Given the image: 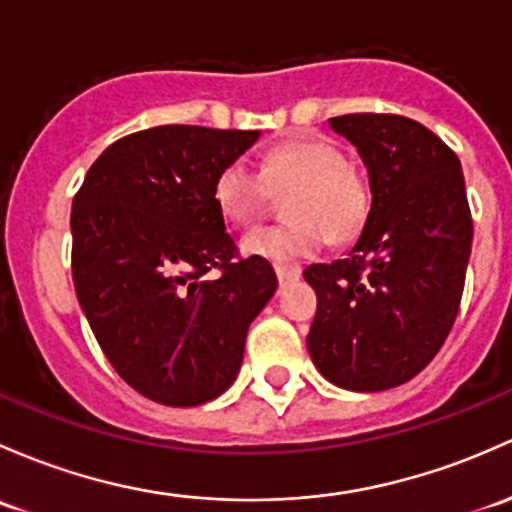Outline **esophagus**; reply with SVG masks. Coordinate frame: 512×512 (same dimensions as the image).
I'll return each mask as SVG.
<instances>
[{"label": "esophagus", "mask_w": 512, "mask_h": 512, "mask_svg": "<svg viewBox=\"0 0 512 512\" xmlns=\"http://www.w3.org/2000/svg\"><path fill=\"white\" fill-rule=\"evenodd\" d=\"M274 272H277V279L282 287L284 284L294 282V279H299V274H301L299 267H274Z\"/></svg>", "instance_id": "34e87169"}]
</instances>
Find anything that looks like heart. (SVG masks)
I'll use <instances>...</instances> for the list:
<instances>
[{"instance_id": "1", "label": "heart", "mask_w": 512, "mask_h": 512, "mask_svg": "<svg viewBox=\"0 0 512 512\" xmlns=\"http://www.w3.org/2000/svg\"><path fill=\"white\" fill-rule=\"evenodd\" d=\"M274 196L282 201L284 223L262 225L240 240V252L272 265L314 257L324 245L348 242L363 228L370 191L353 164L333 144L294 137L262 154L260 171L245 161L223 166L215 176L213 201L230 225H250Z\"/></svg>"}]
</instances>
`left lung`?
Listing matches in <instances>:
<instances>
[{
	"label": "left lung",
	"instance_id": "obj_1",
	"mask_svg": "<svg viewBox=\"0 0 512 512\" xmlns=\"http://www.w3.org/2000/svg\"><path fill=\"white\" fill-rule=\"evenodd\" d=\"M368 169L370 211L341 260L306 267V346L328 383L380 392L412 380L459 314L473 223L459 157L400 115L331 117Z\"/></svg>",
	"mask_w": 512,
	"mask_h": 512
}]
</instances>
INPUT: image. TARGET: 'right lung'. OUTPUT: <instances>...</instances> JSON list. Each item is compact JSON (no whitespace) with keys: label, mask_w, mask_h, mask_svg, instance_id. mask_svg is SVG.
Masks as SVG:
<instances>
[{"label":"right lung","mask_w":512,"mask_h":512,"mask_svg":"<svg viewBox=\"0 0 512 512\" xmlns=\"http://www.w3.org/2000/svg\"><path fill=\"white\" fill-rule=\"evenodd\" d=\"M257 129L164 125L110 144L73 198V284L102 353L149 400L196 407L235 383L247 328L277 292L235 260L213 201ZM211 269L221 277L206 280Z\"/></svg>","instance_id":"1"}]
</instances>
